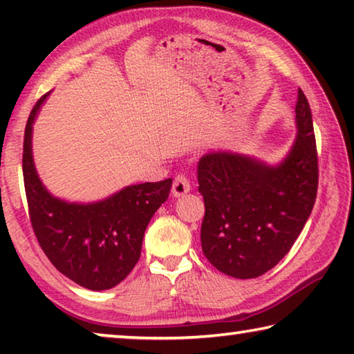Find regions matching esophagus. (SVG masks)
Instances as JSON below:
<instances>
[{
	"instance_id": "esophagus-1",
	"label": "esophagus",
	"mask_w": 354,
	"mask_h": 354,
	"mask_svg": "<svg viewBox=\"0 0 354 354\" xmlns=\"http://www.w3.org/2000/svg\"><path fill=\"white\" fill-rule=\"evenodd\" d=\"M190 187H192L190 179L185 175H178L175 178V181H173L171 194H173V196H183L184 194L190 192Z\"/></svg>"
}]
</instances>
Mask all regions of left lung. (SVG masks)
I'll return each mask as SVG.
<instances>
[{"label":"left lung","instance_id":"obj_1","mask_svg":"<svg viewBox=\"0 0 354 354\" xmlns=\"http://www.w3.org/2000/svg\"><path fill=\"white\" fill-rule=\"evenodd\" d=\"M295 113V143L277 167L225 151L200 159L203 253L227 277L250 279L272 270L289 253L313 211L319 159L313 113L301 88Z\"/></svg>","mask_w":354,"mask_h":354}]
</instances>
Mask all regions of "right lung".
<instances>
[{"label":"right lung","mask_w":354,"mask_h":354,"mask_svg":"<svg viewBox=\"0 0 354 354\" xmlns=\"http://www.w3.org/2000/svg\"><path fill=\"white\" fill-rule=\"evenodd\" d=\"M48 93L29 113L23 142L28 212L40 248L59 272L86 289L106 290L128 277L140 259L149 220L169 198L171 178L129 185L107 200L76 205L55 198L32 160V123Z\"/></svg>","instance_id":"add662e5"}]
</instances>
